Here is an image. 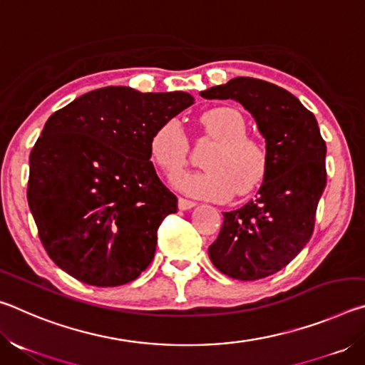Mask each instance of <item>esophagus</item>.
I'll return each instance as SVG.
<instances>
[{"label":"esophagus","instance_id":"obj_1","mask_svg":"<svg viewBox=\"0 0 365 365\" xmlns=\"http://www.w3.org/2000/svg\"><path fill=\"white\" fill-rule=\"evenodd\" d=\"M195 206H196L195 201L185 200V197H178V209H180V211H188V209L195 207Z\"/></svg>","mask_w":365,"mask_h":365}]
</instances>
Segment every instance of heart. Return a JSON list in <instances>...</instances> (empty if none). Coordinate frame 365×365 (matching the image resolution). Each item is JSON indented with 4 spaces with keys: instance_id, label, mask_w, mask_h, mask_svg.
Returning <instances> with one entry per match:
<instances>
[{
    "instance_id": "b5f03b06",
    "label": "heart",
    "mask_w": 365,
    "mask_h": 365,
    "mask_svg": "<svg viewBox=\"0 0 365 365\" xmlns=\"http://www.w3.org/2000/svg\"><path fill=\"white\" fill-rule=\"evenodd\" d=\"M202 130L214 145L202 156L205 170L175 178V185L196 197L222 201L255 191L267 172V151L248 137L242 113L233 108H212L200 115ZM154 164L168 177H175L188 160V140L175 119L164 120L150 138Z\"/></svg>"
}]
</instances>
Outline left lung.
<instances>
[{"label":"left lung","instance_id":"8db88e82","mask_svg":"<svg viewBox=\"0 0 365 365\" xmlns=\"http://www.w3.org/2000/svg\"><path fill=\"white\" fill-rule=\"evenodd\" d=\"M201 96L238 101L265 138L269 163L256 200L224 212L219 237L209 246V257L222 274L264 279L292 262L312 237L327 185L325 141L311 110L274 83L237 77Z\"/></svg>","mask_w":365,"mask_h":365}]
</instances>
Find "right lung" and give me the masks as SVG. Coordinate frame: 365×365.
I'll return each instance as SVG.
<instances>
[{"label":"right lung","mask_w":365,"mask_h":365,"mask_svg":"<svg viewBox=\"0 0 365 365\" xmlns=\"http://www.w3.org/2000/svg\"><path fill=\"white\" fill-rule=\"evenodd\" d=\"M193 101L104 86L46 120L30 153L27 200L48 256L73 279L119 287L151 264L177 196L154 170L150 138Z\"/></svg>","instance_id":"obj_1"}]
</instances>
